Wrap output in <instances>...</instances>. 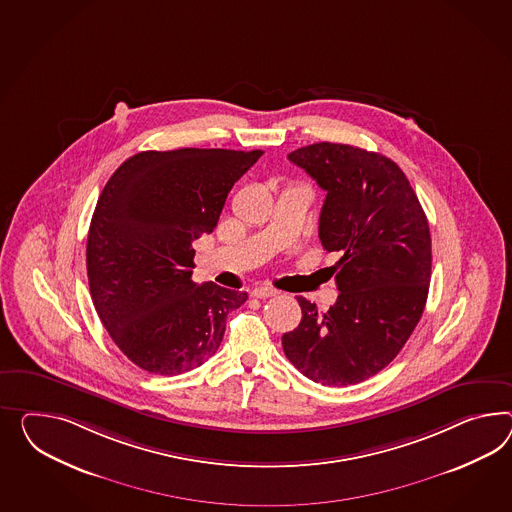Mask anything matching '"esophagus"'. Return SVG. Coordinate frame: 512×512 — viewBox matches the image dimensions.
<instances>
[{"label":"esophagus","instance_id":"1","mask_svg":"<svg viewBox=\"0 0 512 512\" xmlns=\"http://www.w3.org/2000/svg\"><path fill=\"white\" fill-rule=\"evenodd\" d=\"M275 295H278V291L269 288V286L252 289V297H256V299H269V297H275Z\"/></svg>","mask_w":512,"mask_h":512}]
</instances>
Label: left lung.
Segmentation results:
<instances>
[{
  "mask_svg": "<svg viewBox=\"0 0 512 512\" xmlns=\"http://www.w3.org/2000/svg\"><path fill=\"white\" fill-rule=\"evenodd\" d=\"M327 191L319 239L340 260L325 314L297 297L299 327L282 336L289 362L323 386H349L388 366L420 321L431 282V234L405 172L392 159L336 143L288 156Z\"/></svg>",
  "mask_w": 512,
  "mask_h": 512,
  "instance_id": "left-lung-1",
  "label": "left lung"
}]
</instances>
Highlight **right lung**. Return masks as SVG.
<instances>
[{
  "instance_id": "obj_1",
  "label": "right lung",
  "mask_w": 512,
  "mask_h": 512,
  "mask_svg": "<svg viewBox=\"0 0 512 512\" xmlns=\"http://www.w3.org/2000/svg\"><path fill=\"white\" fill-rule=\"evenodd\" d=\"M262 150L180 148L126 159L98 198L87 237L94 308L118 349L156 375L202 366L247 291L193 282V241L211 234Z\"/></svg>"
}]
</instances>
